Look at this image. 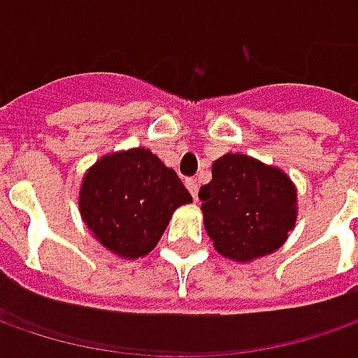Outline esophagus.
<instances>
[{"label":"esophagus","instance_id":"34e87169","mask_svg":"<svg viewBox=\"0 0 358 358\" xmlns=\"http://www.w3.org/2000/svg\"><path fill=\"white\" fill-rule=\"evenodd\" d=\"M185 187L189 189V193L193 195V199H197V191H199V183H197V179H195V177H189V179H185Z\"/></svg>","mask_w":358,"mask_h":358}]
</instances>
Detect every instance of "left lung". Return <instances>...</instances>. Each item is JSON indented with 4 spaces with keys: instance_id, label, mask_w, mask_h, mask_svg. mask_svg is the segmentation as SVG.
<instances>
[{
    "instance_id": "8db88e82",
    "label": "left lung",
    "mask_w": 358,
    "mask_h": 358,
    "mask_svg": "<svg viewBox=\"0 0 358 358\" xmlns=\"http://www.w3.org/2000/svg\"><path fill=\"white\" fill-rule=\"evenodd\" d=\"M199 189L205 231L217 253L249 263L281 247L296 221V189L277 167L243 153L213 163Z\"/></svg>"
}]
</instances>
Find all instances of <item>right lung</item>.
<instances>
[{"label": "right lung", "instance_id": "1", "mask_svg": "<svg viewBox=\"0 0 358 358\" xmlns=\"http://www.w3.org/2000/svg\"><path fill=\"white\" fill-rule=\"evenodd\" d=\"M191 201L177 173L145 147L101 157L79 189V211L93 237L125 259L151 253L173 211Z\"/></svg>", "mask_w": 358, "mask_h": 358}]
</instances>
